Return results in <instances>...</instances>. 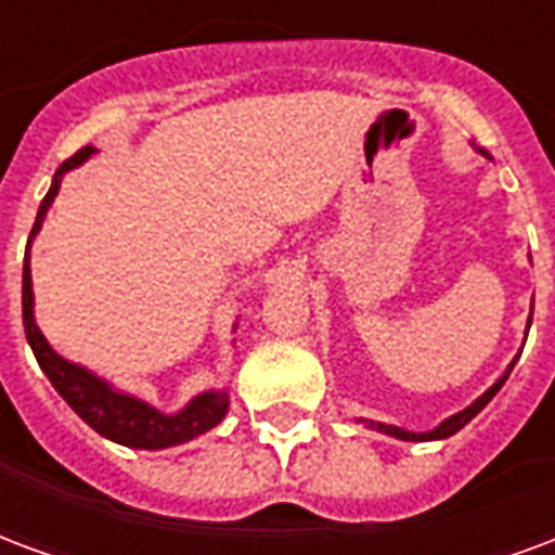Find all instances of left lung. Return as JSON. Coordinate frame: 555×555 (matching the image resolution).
Segmentation results:
<instances>
[{
	"label": "left lung",
	"instance_id": "obj_1",
	"mask_svg": "<svg viewBox=\"0 0 555 555\" xmlns=\"http://www.w3.org/2000/svg\"><path fill=\"white\" fill-rule=\"evenodd\" d=\"M479 152H482V155H488L486 150H479ZM529 320H532V318H529ZM512 367H515V361L508 364V371L503 373V376H500V379H496L494 385H491V388H488V391L482 393L479 400H476V403L467 405L465 412H459V414H453V417H447L444 424L435 426L433 433H405V429H397V426L373 424V421H364V424L373 426V429H379V433H385V435H393V438H400V441H438V438H450V435L459 433V429H462V426H465V424H470L476 414L482 412V409H486V405L491 403V397H494V393L500 391V388H503V382L508 379V373H512Z\"/></svg>",
	"mask_w": 555,
	"mask_h": 555
}]
</instances>
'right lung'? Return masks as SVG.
Listing matches in <instances>:
<instances>
[{
	"instance_id": "add662e5",
	"label": "right lung",
	"mask_w": 555,
	"mask_h": 555,
	"mask_svg": "<svg viewBox=\"0 0 555 555\" xmlns=\"http://www.w3.org/2000/svg\"><path fill=\"white\" fill-rule=\"evenodd\" d=\"M93 146H85L76 155H69L67 162L61 164L59 173L52 179V188L49 194L43 196V203L37 208V220L31 225V237L37 235V229L43 223V215L52 205L55 194H59L61 176L79 167L81 162H88ZM28 237V241H31ZM35 297H31V270H28V249L26 261H23V326H26V338L35 350L37 364L43 367V373L49 376V382L55 385V391L67 400V405L73 412L79 414L81 421L96 429L100 435L117 441V444L138 447V450H164V447H176L191 441L196 435L208 433L211 426H217L223 421L225 409H229V397L225 391H205L199 393L196 400L188 403V409H182L179 414H162L155 412L152 405L134 400L129 393L111 391L108 385L102 379H96L93 373H88L79 364H69L67 359H61L59 352L52 350L47 344V338L40 335L35 323Z\"/></svg>"
}]
</instances>
